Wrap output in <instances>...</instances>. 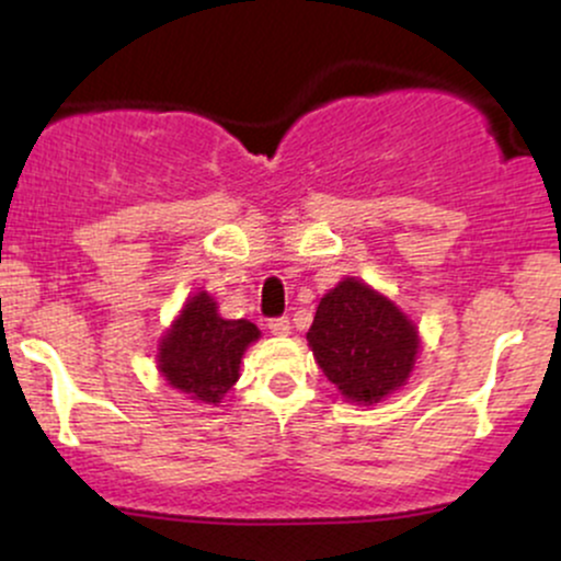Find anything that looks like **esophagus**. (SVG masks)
<instances>
[{
  "label": "esophagus",
  "instance_id": "1",
  "mask_svg": "<svg viewBox=\"0 0 561 561\" xmlns=\"http://www.w3.org/2000/svg\"><path fill=\"white\" fill-rule=\"evenodd\" d=\"M268 330H272L274 334H289V319L287 317L268 319Z\"/></svg>",
  "mask_w": 561,
  "mask_h": 561
}]
</instances>
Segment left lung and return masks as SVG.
<instances>
[{
  "instance_id": "1",
  "label": "left lung",
  "mask_w": 561,
  "mask_h": 561,
  "mask_svg": "<svg viewBox=\"0 0 561 561\" xmlns=\"http://www.w3.org/2000/svg\"><path fill=\"white\" fill-rule=\"evenodd\" d=\"M306 337L327 379L358 403L401 388L420 347L414 324L358 279L340 282L321 298Z\"/></svg>"
}]
</instances>
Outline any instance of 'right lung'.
Here are the masks:
<instances>
[{
	"label": "right lung",
	"instance_id": "add662e5",
	"mask_svg": "<svg viewBox=\"0 0 561 561\" xmlns=\"http://www.w3.org/2000/svg\"><path fill=\"white\" fill-rule=\"evenodd\" d=\"M259 327L244 319H221L208 293L186 300L182 317L160 345V371L195 401L218 403L240 379L242 353L259 340Z\"/></svg>",
	"mask_w": 561,
	"mask_h": 561
}]
</instances>
